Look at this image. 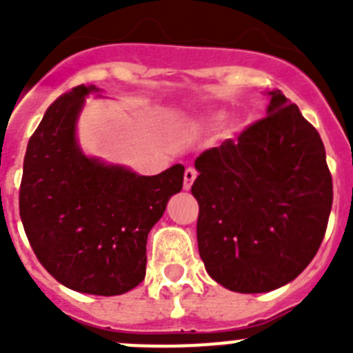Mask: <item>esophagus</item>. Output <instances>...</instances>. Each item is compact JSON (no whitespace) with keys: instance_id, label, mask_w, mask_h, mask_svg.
<instances>
[{"instance_id":"esophagus-1","label":"esophagus","mask_w":353,"mask_h":353,"mask_svg":"<svg viewBox=\"0 0 353 353\" xmlns=\"http://www.w3.org/2000/svg\"><path fill=\"white\" fill-rule=\"evenodd\" d=\"M196 176H198V171L194 170V168H187L185 173H183V189L185 191H189L192 185V182L196 180Z\"/></svg>"}]
</instances>
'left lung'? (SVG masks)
Wrapping results in <instances>:
<instances>
[{
  "label": "left lung",
  "instance_id": "1",
  "mask_svg": "<svg viewBox=\"0 0 353 353\" xmlns=\"http://www.w3.org/2000/svg\"><path fill=\"white\" fill-rule=\"evenodd\" d=\"M267 117L196 159L198 249L208 276L239 293L293 281L325 236L332 176L318 130L279 90Z\"/></svg>",
  "mask_w": 353,
  "mask_h": 353
}]
</instances>
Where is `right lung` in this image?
Listing matches in <instances>:
<instances>
[{
  "label": "right lung",
  "instance_id": "add662e5",
  "mask_svg": "<svg viewBox=\"0 0 353 353\" xmlns=\"http://www.w3.org/2000/svg\"><path fill=\"white\" fill-rule=\"evenodd\" d=\"M92 92L95 86L79 84L43 114L24 155L19 214L31 249L56 281L111 297L145 279L146 239L182 191L183 166L141 176L86 157L76 121Z\"/></svg>",
  "mask_w": 353,
  "mask_h": 353
}]
</instances>
